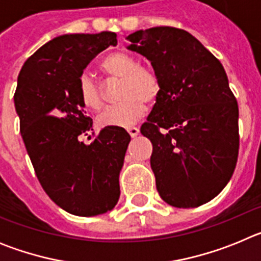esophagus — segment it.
Listing matches in <instances>:
<instances>
[{
	"label": "esophagus",
	"mask_w": 261,
	"mask_h": 261,
	"mask_svg": "<svg viewBox=\"0 0 261 261\" xmlns=\"http://www.w3.org/2000/svg\"><path fill=\"white\" fill-rule=\"evenodd\" d=\"M128 133L130 135V137H137L138 133H140V130H138V128H136V126H129L128 129Z\"/></svg>",
	"instance_id": "obj_1"
}]
</instances>
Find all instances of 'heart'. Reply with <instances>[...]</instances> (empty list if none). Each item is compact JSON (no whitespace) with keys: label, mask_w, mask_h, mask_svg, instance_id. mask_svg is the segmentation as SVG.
<instances>
[{"label":"heart","mask_w":261,"mask_h":261,"mask_svg":"<svg viewBox=\"0 0 261 261\" xmlns=\"http://www.w3.org/2000/svg\"><path fill=\"white\" fill-rule=\"evenodd\" d=\"M100 70L108 77L121 78L119 98L121 102L110 106L99 116L105 126L126 128L144 116L147 105H153L162 93V81L153 68L140 65L136 56L126 52H115L106 57ZM78 96L81 103L90 110H102L106 98L102 89L87 74L78 80Z\"/></svg>","instance_id":"b5f03b06"}]
</instances>
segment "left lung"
I'll return each instance as SVG.
<instances>
[{"label": "left lung", "mask_w": 261, "mask_h": 261, "mask_svg": "<svg viewBox=\"0 0 261 261\" xmlns=\"http://www.w3.org/2000/svg\"><path fill=\"white\" fill-rule=\"evenodd\" d=\"M129 49L150 60L162 93L141 135L153 145L159 196L196 208L229 183L239 151L238 103L220 60L190 32L153 27L128 36Z\"/></svg>", "instance_id": "obj_1"}]
</instances>
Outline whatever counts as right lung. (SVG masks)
<instances>
[{
  "instance_id": "1",
  "label": "right lung",
  "mask_w": 261,
  "mask_h": 261,
  "mask_svg": "<svg viewBox=\"0 0 261 261\" xmlns=\"http://www.w3.org/2000/svg\"><path fill=\"white\" fill-rule=\"evenodd\" d=\"M115 32L70 34L52 39L23 64L14 103L20 135L38 180L55 204L81 217L115 208L119 174L130 136L106 126L86 145L93 130L78 96V80L94 57L116 45Z\"/></svg>"
}]
</instances>
